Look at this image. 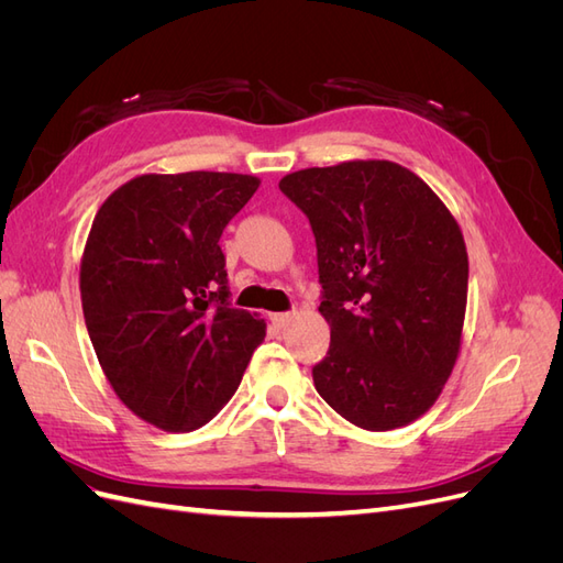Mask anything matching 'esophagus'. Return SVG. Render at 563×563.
<instances>
[{
    "instance_id": "1",
    "label": "esophagus",
    "mask_w": 563,
    "mask_h": 563,
    "mask_svg": "<svg viewBox=\"0 0 563 563\" xmlns=\"http://www.w3.org/2000/svg\"><path fill=\"white\" fill-rule=\"evenodd\" d=\"M294 317H296V312H277V314H272V321H275L279 329H284V327H288V321H291Z\"/></svg>"
}]
</instances>
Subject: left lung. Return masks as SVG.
Returning a JSON list of instances; mask_svg holds the SVG:
<instances>
[{
	"label": "left lung",
	"mask_w": 563,
	"mask_h": 563,
	"mask_svg": "<svg viewBox=\"0 0 563 563\" xmlns=\"http://www.w3.org/2000/svg\"><path fill=\"white\" fill-rule=\"evenodd\" d=\"M279 190L308 216L331 347L314 387L356 428L387 432L420 418L460 352L467 249L430 185L385 159L288 174Z\"/></svg>",
	"instance_id": "obj_1"
}]
</instances>
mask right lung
Returning <instances> with one entry per match:
<instances>
[{
    "instance_id": "add662e5",
    "label": "right lung",
    "mask_w": 563,
    "mask_h": 563,
    "mask_svg": "<svg viewBox=\"0 0 563 563\" xmlns=\"http://www.w3.org/2000/svg\"><path fill=\"white\" fill-rule=\"evenodd\" d=\"M261 180L145 174L98 209L79 291L117 397L166 432L207 424L242 383L265 321L230 302L220 234Z\"/></svg>"
}]
</instances>
